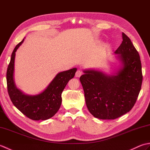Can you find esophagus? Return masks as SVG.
I'll return each instance as SVG.
<instances>
[{
  "mask_svg": "<svg viewBox=\"0 0 150 150\" xmlns=\"http://www.w3.org/2000/svg\"><path fill=\"white\" fill-rule=\"evenodd\" d=\"M82 72L81 71V70H77V72H76V73H75V77H80L82 75Z\"/></svg>",
  "mask_w": 150,
  "mask_h": 150,
  "instance_id": "obj_1",
  "label": "esophagus"
}]
</instances>
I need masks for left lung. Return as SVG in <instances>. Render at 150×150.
Wrapping results in <instances>:
<instances>
[{"label":"left lung","instance_id":"8db88e82","mask_svg":"<svg viewBox=\"0 0 150 150\" xmlns=\"http://www.w3.org/2000/svg\"><path fill=\"white\" fill-rule=\"evenodd\" d=\"M115 53L122 63L116 74L88 69L80 77L88 109L100 119H115L129 112L141 89V59L125 33H122V42Z\"/></svg>","mask_w":150,"mask_h":150}]
</instances>
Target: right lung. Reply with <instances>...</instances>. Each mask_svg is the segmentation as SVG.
<instances>
[{"instance_id": "obj_1", "label": "right lung", "mask_w": 150, "mask_h": 150, "mask_svg": "<svg viewBox=\"0 0 150 150\" xmlns=\"http://www.w3.org/2000/svg\"><path fill=\"white\" fill-rule=\"evenodd\" d=\"M24 40L15 46L8 67L6 81L8 94L14 106L29 119H49L59 110L62 103L61 94L68 81L74 77L77 68L59 73L42 93L36 95H25L16 87L13 78L15 52Z\"/></svg>"}]
</instances>
